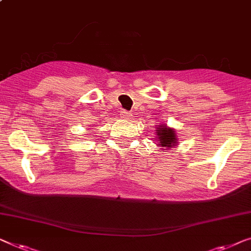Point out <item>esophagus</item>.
<instances>
[{
	"label": "esophagus",
	"instance_id": "obj_1",
	"mask_svg": "<svg viewBox=\"0 0 251 251\" xmlns=\"http://www.w3.org/2000/svg\"><path fill=\"white\" fill-rule=\"evenodd\" d=\"M121 118L126 119V120H130L132 118V114L130 113V112H126V111H122L121 112Z\"/></svg>",
	"mask_w": 251,
	"mask_h": 251
}]
</instances>
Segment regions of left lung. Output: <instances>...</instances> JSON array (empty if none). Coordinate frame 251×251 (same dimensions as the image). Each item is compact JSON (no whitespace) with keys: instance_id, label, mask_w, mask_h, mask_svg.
Here are the masks:
<instances>
[{"instance_id":"8db88e82","label":"left lung","mask_w":251,"mask_h":251,"mask_svg":"<svg viewBox=\"0 0 251 251\" xmlns=\"http://www.w3.org/2000/svg\"><path fill=\"white\" fill-rule=\"evenodd\" d=\"M156 146L161 147V150L168 151L172 150L174 146L177 145V136L176 132V129L170 128L166 125L157 126L156 128Z\"/></svg>"}]
</instances>
